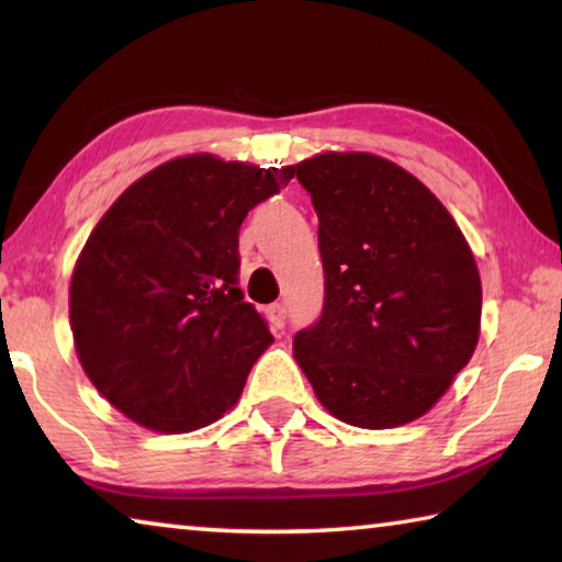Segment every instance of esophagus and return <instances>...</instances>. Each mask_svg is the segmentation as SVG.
Returning <instances> with one entry per match:
<instances>
[{
  "label": "esophagus",
  "instance_id": "esophagus-1",
  "mask_svg": "<svg viewBox=\"0 0 562 562\" xmlns=\"http://www.w3.org/2000/svg\"><path fill=\"white\" fill-rule=\"evenodd\" d=\"M284 317H288V310H284L282 302H274L268 307V319L272 329H282L284 327Z\"/></svg>",
  "mask_w": 562,
  "mask_h": 562
}]
</instances>
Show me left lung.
Returning <instances> with one entry per match:
<instances>
[{"instance_id": "1", "label": "left lung", "mask_w": 562, "mask_h": 562, "mask_svg": "<svg viewBox=\"0 0 562 562\" xmlns=\"http://www.w3.org/2000/svg\"><path fill=\"white\" fill-rule=\"evenodd\" d=\"M319 217L325 310L294 335L319 404L359 429L424 416L481 335V274L461 227L422 180L345 150L294 168Z\"/></svg>"}]
</instances>
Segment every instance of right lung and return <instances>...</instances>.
I'll list each match as a JSON object with an SVG mask.
<instances>
[{
	"label": "right lung",
	"instance_id": "obj_1",
	"mask_svg": "<svg viewBox=\"0 0 562 562\" xmlns=\"http://www.w3.org/2000/svg\"><path fill=\"white\" fill-rule=\"evenodd\" d=\"M292 176L294 166L180 156L131 183L91 231L71 272L74 347L133 424L188 434L237 404L272 345L237 288V233Z\"/></svg>",
	"mask_w": 562,
	"mask_h": 562
}]
</instances>
